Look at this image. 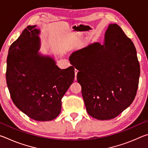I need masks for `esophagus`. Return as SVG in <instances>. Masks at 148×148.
<instances>
[{"label": "esophagus", "instance_id": "34e87169", "mask_svg": "<svg viewBox=\"0 0 148 148\" xmlns=\"http://www.w3.org/2000/svg\"><path fill=\"white\" fill-rule=\"evenodd\" d=\"M77 72H78V71H77V69H75V70H74V72H75V79H76V76H77Z\"/></svg>", "mask_w": 148, "mask_h": 148}]
</instances>
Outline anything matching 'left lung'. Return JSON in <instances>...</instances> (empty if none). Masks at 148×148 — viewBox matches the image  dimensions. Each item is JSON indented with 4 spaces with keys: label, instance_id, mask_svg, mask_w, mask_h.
<instances>
[{
    "label": "left lung",
    "instance_id": "1",
    "mask_svg": "<svg viewBox=\"0 0 148 148\" xmlns=\"http://www.w3.org/2000/svg\"><path fill=\"white\" fill-rule=\"evenodd\" d=\"M78 70L77 80L89 115L99 120L114 119L136 97L140 64L131 40L117 24H110L104 44L95 42L70 57Z\"/></svg>",
    "mask_w": 148,
    "mask_h": 148
}]
</instances>
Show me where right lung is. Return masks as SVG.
<instances>
[{"label": "right lung", "instance_id": "add662e5", "mask_svg": "<svg viewBox=\"0 0 148 148\" xmlns=\"http://www.w3.org/2000/svg\"><path fill=\"white\" fill-rule=\"evenodd\" d=\"M36 26H28L9 49L6 83L12 101L36 121L59 116L61 99L73 83L74 67L61 69L52 57L38 53L40 40Z\"/></svg>", "mask_w": 148, "mask_h": 148}]
</instances>
